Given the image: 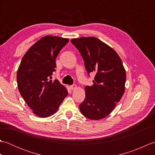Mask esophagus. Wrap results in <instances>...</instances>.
Listing matches in <instances>:
<instances>
[{"instance_id": "obj_1", "label": "esophagus", "mask_w": 155, "mask_h": 155, "mask_svg": "<svg viewBox=\"0 0 155 155\" xmlns=\"http://www.w3.org/2000/svg\"><path fill=\"white\" fill-rule=\"evenodd\" d=\"M77 85H76V84H73V85H71V86L70 87H69V88H71V90H74L75 89V88H77Z\"/></svg>"}]
</instances>
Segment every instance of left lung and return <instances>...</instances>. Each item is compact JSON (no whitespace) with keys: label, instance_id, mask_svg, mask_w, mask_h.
Segmentation results:
<instances>
[{"label":"left lung","instance_id":"left-lung-1","mask_svg":"<svg viewBox=\"0 0 155 155\" xmlns=\"http://www.w3.org/2000/svg\"><path fill=\"white\" fill-rule=\"evenodd\" d=\"M83 58L86 70L95 74L93 86H86L85 99L79 109L85 117L99 120L106 117L121 99L125 89L126 72L114 49L95 37L71 41Z\"/></svg>","mask_w":155,"mask_h":155}]
</instances>
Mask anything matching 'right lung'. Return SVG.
Masks as SVG:
<instances>
[{
  "label": "right lung",
  "mask_w": 155,
  "mask_h": 155,
  "mask_svg": "<svg viewBox=\"0 0 155 155\" xmlns=\"http://www.w3.org/2000/svg\"><path fill=\"white\" fill-rule=\"evenodd\" d=\"M68 38L45 36L28 49L23 57L16 79L20 93L26 103L40 117H48L57 111L68 91L55 79L56 58L68 42Z\"/></svg>",
  "instance_id": "add662e5"
}]
</instances>
